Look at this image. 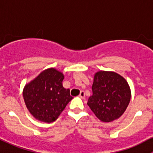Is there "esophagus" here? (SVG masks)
Masks as SVG:
<instances>
[{
	"label": "esophagus",
	"mask_w": 153,
	"mask_h": 153,
	"mask_svg": "<svg viewBox=\"0 0 153 153\" xmlns=\"http://www.w3.org/2000/svg\"><path fill=\"white\" fill-rule=\"evenodd\" d=\"M79 97L81 98H83V99L85 98V93H84V91H81V92H80V94H79Z\"/></svg>",
	"instance_id": "esophagus-1"
}]
</instances>
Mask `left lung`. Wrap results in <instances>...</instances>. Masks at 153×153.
Returning <instances> with one entry per match:
<instances>
[{
	"instance_id": "8db88e82",
	"label": "left lung",
	"mask_w": 153,
	"mask_h": 153,
	"mask_svg": "<svg viewBox=\"0 0 153 153\" xmlns=\"http://www.w3.org/2000/svg\"><path fill=\"white\" fill-rule=\"evenodd\" d=\"M92 89V95L87 104L102 122H111L120 118L130 101L131 91L127 81L115 72H97Z\"/></svg>"
}]
</instances>
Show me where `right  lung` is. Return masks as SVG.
<instances>
[{
  "label": "right lung",
  "mask_w": 153,
  "mask_h": 153,
  "mask_svg": "<svg viewBox=\"0 0 153 153\" xmlns=\"http://www.w3.org/2000/svg\"><path fill=\"white\" fill-rule=\"evenodd\" d=\"M64 78L62 72L55 68H49L26 84L23 96L27 108L34 118L43 122H53L73 98L69 89L63 86Z\"/></svg>",
  "instance_id": "1"
}]
</instances>
